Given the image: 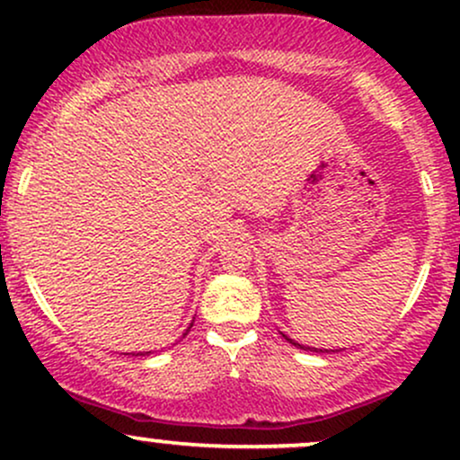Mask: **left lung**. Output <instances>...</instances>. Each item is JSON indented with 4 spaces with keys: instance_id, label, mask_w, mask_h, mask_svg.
Wrapping results in <instances>:
<instances>
[{
    "instance_id": "obj_1",
    "label": "left lung",
    "mask_w": 460,
    "mask_h": 460,
    "mask_svg": "<svg viewBox=\"0 0 460 460\" xmlns=\"http://www.w3.org/2000/svg\"><path fill=\"white\" fill-rule=\"evenodd\" d=\"M285 340H288V341H289V344H294V346L303 348V350H311V348H305V346H300V344H296V341H292V340H289V337H285Z\"/></svg>"
}]
</instances>
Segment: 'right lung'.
Here are the masks:
<instances>
[{"label":"right lung","mask_w":460,"mask_h":460,"mask_svg":"<svg viewBox=\"0 0 460 460\" xmlns=\"http://www.w3.org/2000/svg\"><path fill=\"white\" fill-rule=\"evenodd\" d=\"M140 355H149V352H140Z\"/></svg>","instance_id":"add662e5"}]
</instances>
